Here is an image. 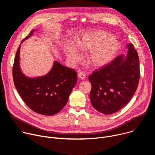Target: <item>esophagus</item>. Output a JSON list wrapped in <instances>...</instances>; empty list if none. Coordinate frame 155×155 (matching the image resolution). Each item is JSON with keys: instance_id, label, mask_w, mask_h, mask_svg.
I'll list each match as a JSON object with an SVG mask.
<instances>
[{"instance_id": "34e87169", "label": "esophagus", "mask_w": 155, "mask_h": 155, "mask_svg": "<svg viewBox=\"0 0 155 155\" xmlns=\"http://www.w3.org/2000/svg\"><path fill=\"white\" fill-rule=\"evenodd\" d=\"M78 77L79 78L81 79V80H83L86 77V74H84V72H81V71H79L78 72Z\"/></svg>"}]
</instances>
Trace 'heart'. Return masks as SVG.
Masks as SVG:
<instances>
[{
  "label": "heart",
  "mask_w": 155,
  "mask_h": 155,
  "mask_svg": "<svg viewBox=\"0 0 155 155\" xmlns=\"http://www.w3.org/2000/svg\"><path fill=\"white\" fill-rule=\"evenodd\" d=\"M112 38L109 33L97 31L83 38L77 46L81 51H90L87 57L89 64L94 67H101L111 60L118 50V43ZM67 55L74 61H78L81 58V54L72 47L68 50Z\"/></svg>",
  "instance_id": "1"
}]
</instances>
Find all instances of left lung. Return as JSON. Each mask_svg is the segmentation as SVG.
Segmentation results:
<instances>
[{"label": "left lung", "instance_id": "left-lung-1", "mask_svg": "<svg viewBox=\"0 0 155 155\" xmlns=\"http://www.w3.org/2000/svg\"><path fill=\"white\" fill-rule=\"evenodd\" d=\"M126 58L119 55L89 76L93 107L110 115L123 108L134 96L140 78L139 60L133 44L127 45Z\"/></svg>", "mask_w": 155, "mask_h": 155}]
</instances>
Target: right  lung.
I'll return each mask as SVG.
<instances>
[{"mask_svg": "<svg viewBox=\"0 0 155 155\" xmlns=\"http://www.w3.org/2000/svg\"><path fill=\"white\" fill-rule=\"evenodd\" d=\"M33 32L32 31L22 42L31 37ZM20 47L16 53L13 65V81L19 96L37 114L50 116L58 113L68 102L77 83V73L73 69L55 61L52 69L45 76L27 78L19 68Z\"/></svg>", "mask_w": 155, "mask_h": 155, "instance_id": "1", "label": "right lung"}]
</instances>
